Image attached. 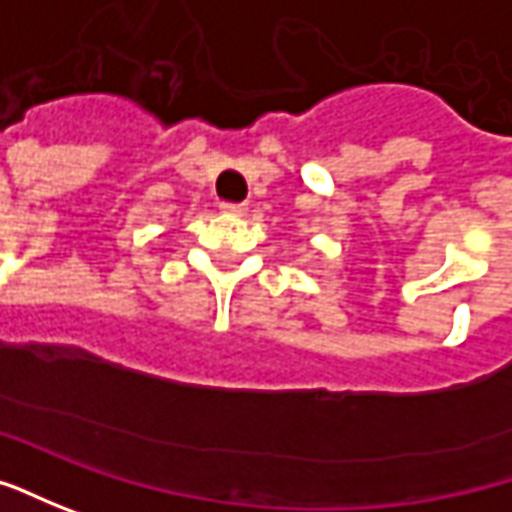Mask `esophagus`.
Masks as SVG:
<instances>
[{
	"label": "esophagus",
	"instance_id": "1",
	"mask_svg": "<svg viewBox=\"0 0 512 512\" xmlns=\"http://www.w3.org/2000/svg\"><path fill=\"white\" fill-rule=\"evenodd\" d=\"M223 215H246V203H221Z\"/></svg>",
	"mask_w": 512,
	"mask_h": 512
}]
</instances>
